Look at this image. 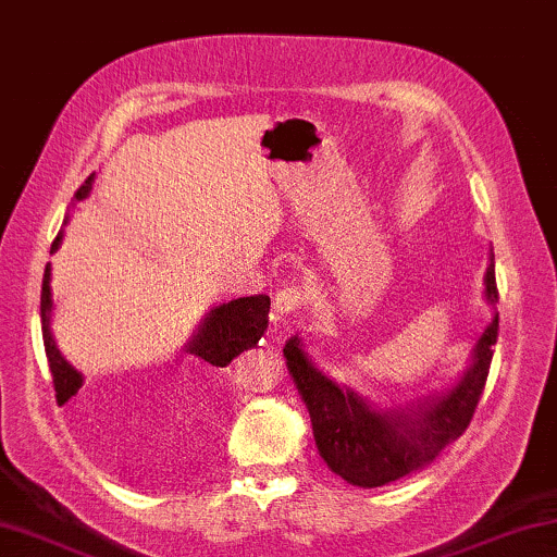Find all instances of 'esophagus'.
Segmentation results:
<instances>
[{
  "instance_id": "1",
  "label": "esophagus",
  "mask_w": 557,
  "mask_h": 557,
  "mask_svg": "<svg viewBox=\"0 0 557 557\" xmlns=\"http://www.w3.org/2000/svg\"><path fill=\"white\" fill-rule=\"evenodd\" d=\"M302 306H308V293L302 290L300 285L283 287V290L277 293V298H274V302H272L274 315H277V318L290 315V313H295V310H300Z\"/></svg>"
}]
</instances>
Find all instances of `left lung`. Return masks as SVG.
Here are the masks:
<instances>
[{
	"label": "left lung",
	"instance_id": "obj_1",
	"mask_svg": "<svg viewBox=\"0 0 557 557\" xmlns=\"http://www.w3.org/2000/svg\"><path fill=\"white\" fill-rule=\"evenodd\" d=\"M486 300H499L494 277V251L488 255L484 274ZM499 313L481 333L466 369L448 392L430 397L418 410H374L354 389L338 387L321 369H315L302 351L300 338L287 341L283 354L287 359L295 387L313 422L318 454L333 473L354 486H384L410 473L425 469L435 456L463 435L484 392L488 367H492Z\"/></svg>",
	"mask_w": 557,
	"mask_h": 557
}]
</instances>
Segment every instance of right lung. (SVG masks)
Instances as JSON below:
<instances>
[{"instance_id":"right-lung-1","label":"right lung","mask_w":557,"mask_h":557,"mask_svg":"<svg viewBox=\"0 0 557 557\" xmlns=\"http://www.w3.org/2000/svg\"><path fill=\"white\" fill-rule=\"evenodd\" d=\"M91 181L81 185L76 198L84 201L91 190ZM63 232L53 239L50 255L61 247ZM50 310H53V298H50V264L42 274V293H40V321H42V344H46L50 374H53V384L58 397L69 399L76 395L84 384V376L76 372L69 361L63 359V354L58 351L53 333H50ZM267 313H270V298L267 295H251V298H236L224 306H216L209 315L203 318L201 329L196 336L190 338V344L185 346V351L196 359H201L203 364L211 367H228L232 361L247 348L257 346L262 333L267 331Z\"/></svg>"}]
</instances>
